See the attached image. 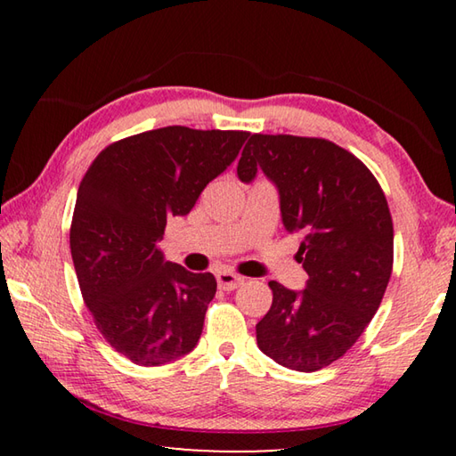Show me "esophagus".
I'll return each instance as SVG.
<instances>
[{
    "mask_svg": "<svg viewBox=\"0 0 456 456\" xmlns=\"http://www.w3.org/2000/svg\"><path fill=\"white\" fill-rule=\"evenodd\" d=\"M217 283L221 289L231 291L243 283V277L233 273V272H227V269H223V272H217Z\"/></svg>",
    "mask_w": 456,
    "mask_h": 456,
    "instance_id": "1",
    "label": "esophagus"
}]
</instances>
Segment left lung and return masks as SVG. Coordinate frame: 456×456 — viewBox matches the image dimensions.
Returning <instances> with one entry per match:
<instances>
[{"instance_id":"obj_1","label":"left lung","mask_w":456,"mask_h":456,"mask_svg":"<svg viewBox=\"0 0 456 456\" xmlns=\"http://www.w3.org/2000/svg\"><path fill=\"white\" fill-rule=\"evenodd\" d=\"M261 168L280 189L304 291L269 281L273 302L257 323L259 350L277 364L315 372L348 352L380 307L395 264L384 191L350 151L315 136L251 134L237 165L243 183Z\"/></svg>"}]
</instances>
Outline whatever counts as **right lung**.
<instances>
[{
  "label": "right lung",
  "instance_id": "add662e5",
  "mask_svg": "<svg viewBox=\"0 0 456 456\" xmlns=\"http://www.w3.org/2000/svg\"><path fill=\"white\" fill-rule=\"evenodd\" d=\"M249 133L165 126L108 144L80 183L70 249L84 304L108 344L138 366L195 348L213 273L163 259L167 219L187 215Z\"/></svg>",
  "mask_w": 456,
  "mask_h": 456
}]
</instances>
